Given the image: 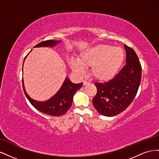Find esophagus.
Returning <instances> with one entry per match:
<instances>
[{
  "label": "esophagus",
  "instance_id": "obj_1",
  "mask_svg": "<svg viewBox=\"0 0 159 159\" xmlns=\"http://www.w3.org/2000/svg\"><path fill=\"white\" fill-rule=\"evenodd\" d=\"M83 84H84V85H88V84H89V81H85V80H84V81H83Z\"/></svg>",
  "mask_w": 159,
  "mask_h": 159
}]
</instances>
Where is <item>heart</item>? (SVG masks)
Segmentation results:
<instances>
[{"mask_svg": "<svg viewBox=\"0 0 159 159\" xmlns=\"http://www.w3.org/2000/svg\"><path fill=\"white\" fill-rule=\"evenodd\" d=\"M125 57L121 48L98 44L84 50L78 60H71L70 65L72 70L78 74H83L84 68L90 67V74L95 80L107 81L118 73Z\"/></svg>", "mask_w": 159, "mask_h": 159, "instance_id": "b5f03b06", "label": "heart"}]
</instances>
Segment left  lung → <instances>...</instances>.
I'll list each match as a JSON object with an SVG mask.
<instances>
[{"label": "left lung", "mask_w": 159, "mask_h": 159, "mask_svg": "<svg viewBox=\"0 0 159 159\" xmlns=\"http://www.w3.org/2000/svg\"><path fill=\"white\" fill-rule=\"evenodd\" d=\"M126 63L113 79L104 83H95L97 93L93 105L99 113L113 117L125 110L137 95L141 80L142 68L135 52L124 45Z\"/></svg>", "instance_id": "obj_1"}]
</instances>
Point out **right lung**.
I'll use <instances>...</instances> for the list:
<instances>
[{
	"mask_svg": "<svg viewBox=\"0 0 159 159\" xmlns=\"http://www.w3.org/2000/svg\"><path fill=\"white\" fill-rule=\"evenodd\" d=\"M60 42V40L56 41L53 40L43 41L36 45L34 48L54 47ZM26 56L25 57V58ZM25 59L24 60V61H25ZM83 83H72L69 78H66L60 90L53 97L48 100L45 101V102H38V101L32 99L27 94L22 79V87L24 92H25L26 97L30 103L39 111L46 115H51V116L58 117L66 113V112L68 111V109L71 106L74 95L75 93V91L80 89Z\"/></svg>",
	"mask_w": 159,
	"mask_h": 159,
	"instance_id": "obj_1",
	"label": "right lung"
}]
</instances>
